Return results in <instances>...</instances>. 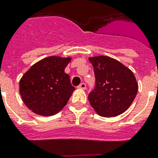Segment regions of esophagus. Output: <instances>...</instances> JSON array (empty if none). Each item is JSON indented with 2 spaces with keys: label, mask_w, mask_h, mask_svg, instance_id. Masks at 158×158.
Segmentation results:
<instances>
[{
  "label": "esophagus",
  "mask_w": 158,
  "mask_h": 158,
  "mask_svg": "<svg viewBox=\"0 0 158 158\" xmlns=\"http://www.w3.org/2000/svg\"><path fill=\"white\" fill-rule=\"evenodd\" d=\"M79 88H80V89H85L86 88V84L84 83H80L79 85V87H78Z\"/></svg>",
  "instance_id": "esophagus-1"
}]
</instances>
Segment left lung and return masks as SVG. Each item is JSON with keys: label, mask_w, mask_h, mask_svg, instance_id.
<instances>
[{"label": "left lung", "mask_w": 158, "mask_h": 158, "mask_svg": "<svg viewBox=\"0 0 158 158\" xmlns=\"http://www.w3.org/2000/svg\"><path fill=\"white\" fill-rule=\"evenodd\" d=\"M88 60L96 78L95 89L88 95L92 107L101 117L122 114L132 104L139 88L133 72L107 56H95Z\"/></svg>", "instance_id": "left-lung-1"}]
</instances>
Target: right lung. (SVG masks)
Segmentation results:
<instances>
[{
	"label": "right lung",
	"mask_w": 158,
	"mask_h": 158,
	"mask_svg": "<svg viewBox=\"0 0 158 158\" xmlns=\"http://www.w3.org/2000/svg\"><path fill=\"white\" fill-rule=\"evenodd\" d=\"M71 57L50 56L37 61L19 81V93L27 107L41 116L63 109L75 91L65 68Z\"/></svg>",
	"instance_id": "right-lung-1"
}]
</instances>
